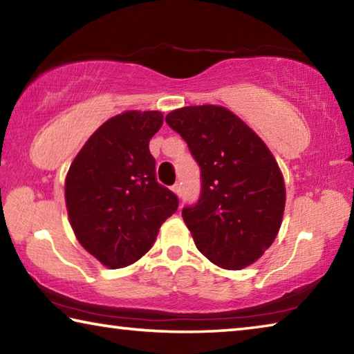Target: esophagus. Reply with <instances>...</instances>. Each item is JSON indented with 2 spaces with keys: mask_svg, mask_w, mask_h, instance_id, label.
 Segmentation results:
<instances>
[{
  "mask_svg": "<svg viewBox=\"0 0 354 354\" xmlns=\"http://www.w3.org/2000/svg\"><path fill=\"white\" fill-rule=\"evenodd\" d=\"M171 190L175 192V194L178 195V198H181V195H183V189H181V184H175L171 187Z\"/></svg>",
  "mask_w": 354,
  "mask_h": 354,
  "instance_id": "obj_1",
  "label": "esophagus"
}]
</instances>
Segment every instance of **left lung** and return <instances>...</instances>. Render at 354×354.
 Wrapping results in <instances>:
<instances>
[{
  "instance_id": "8db88e82",
  "label": "left lung",
  "mask_w": 354,
  "mask_h": 354,
  "mask_svg": "<svg viewBox=\"0 0 354 354\" xmlns=\"http://www.w3.org/2000/svg\"><path fill=\"white\" fill-rule=\"evenodd\" d=\"M201 170L200 198L183 218L215 266L239 270L266 253L279 231L286 187L270 149L221 106H187L165 117Z\"/></svg>"
}]
</instances>
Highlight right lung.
Masks as SVG:
<instances>
[{"label":"right lung","instance_id":"right-lung-1","mask_svg":"<svg viewBox=\"0 0 354 354\" xmlns=\"http://www.w3.org/2000/svg\"><path fill=\"white\" fill-rule=\"evenodd\" d=\"M162 123L158 111L112 117L70 165L65 203L71 227L82 247L109 268L139 261L178 209V196L156 179L148 147Z\"/></svg>","mask_w":354,"mask_h":354}]
</instances>
